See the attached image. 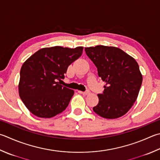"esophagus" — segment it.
I'll use <instances>...</instances> for the list:
<instances>
[{"label": "esophagus", "instance_id": "obj_1", "mask_svg": "<svg viewBox=\"0 0 160 160\" xmlns=\"http://www.w3.org/2000/svg\"><path fill=\"white\" fill-rule=\"evenodd\" d=\"M78 92H79V93H82V94H84V95H89L90 93V90H86L85 92H82V91H78Z\"/></svg>", "mask_w": 160, "mask_h": 160}]
</instances>
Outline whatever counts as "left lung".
<instances>
[{"label":"left lung","mask_w":160,"mask_h":160,"mask_svg":"<svg viewBox=\"0 0 160 160\" xmlns=\"http://www.w3.org/2000/svg\"><path fill=\"white\" fill-rule=\"evenodd\" d=\"M85 51L98 68L99 77L106 82L93 111L107 119L125 115L136 101L142 83L138 63L117 47L98 45L86 47Z\"/></svg>","instance_id":"obj_1"}]
</instances>
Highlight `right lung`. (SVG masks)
<instances>
[{"mask_svg":"<svg viewBox=\"0 0 160 160\" xmlns=\"http://www.w3.org/2000/svg\"><path fill=\"white\" fill-rule=\"evenodd\" d=\"M83 47L59 46L38 50L21 68L19 93L27 108L40 118H52L68 106L74 90L60 85L68 66L81 56Z\"/></svg>","mask_w":160,"mask_h":160,"instance_id":"1","label":"right lung"}]
</instances>
